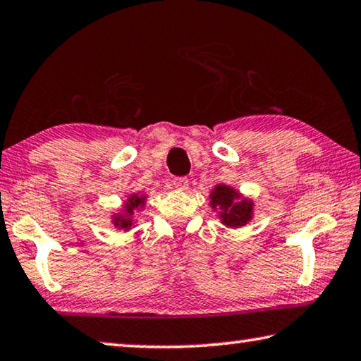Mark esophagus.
<instances>
[{"label":"esophagus","mask_w":361,"mask_h":361,"mask_svg":"<svg viewBox=\"0 0 361 361\" xmlns=\"http://www.w3.org/2000/svg\"><path fill=\"white\" fill-rule=\"evenodd\" d=\"M173 185H174V188H177V190L185 192L188 188V179H185V177H176V179L173 180Z\"/></svg>","instance_id":"1"}]
</instances>
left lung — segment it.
Listing matches in <instances>:
<instances>
[{
	"label": "left lung",
	"instance_id": "left-lung-1",
	"mask_svg": "<svg viewBox=\"0 0 361 361\" xmlns=\"http://www.w3.org/2000/svg\"><path fill=\"white\" fill-rule=\"evenodd\" d=\"M211 208L219 209V217L224 226L238 228L252 219V202L241 198L235 188L219 184L209 195Z\"/></svg>",
	"mask_w": 361,
	"mask_h": 361
}]
</instances>
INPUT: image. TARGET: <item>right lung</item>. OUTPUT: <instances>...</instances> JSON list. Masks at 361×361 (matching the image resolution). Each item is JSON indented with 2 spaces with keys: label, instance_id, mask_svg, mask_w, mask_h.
I'll return each instance as SVG.
<instances>
[{
  "label": "right lung",
  "instance_id": "add662e5",
  "mask_svg": "<svg viewBox=\"0 0 361 361\" xmlns=\"http://www.w3.org/2000/svg\"><path fill=\"white\" fill-rule=\"evenodd\" d=\"M145 204V195H137V193H133L131 197L128 198V202L123 206V214H115L114 216V224L115 227L118 228H131L133 224H134V211L140 209L142 206Z\"/></svg>",
  "mask_w": 361,
  "mask_h": 361
}]
</instances>
